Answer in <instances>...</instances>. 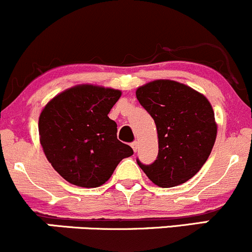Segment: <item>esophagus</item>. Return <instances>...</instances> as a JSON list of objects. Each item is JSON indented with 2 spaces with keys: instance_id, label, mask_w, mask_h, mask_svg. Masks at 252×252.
Wrapping results in <instances>:
<instances>
[{
  "instance_id": "obj_1",
  "label": "esophagus",
  "mask_w": 252,
  "mask_h": 252,
  "mask_svg": "<svg viewBox=\"0 0 252 252\" xmlns=\"http://www.w3.org/2000/svg\"><path fill=\"white\" fill-rule=\"evenodd\" d=\"M131 147H133L134 152H136L137 148H139V142H137V141H134L133 144H131Z\"/></svg>"
}]
</instances>
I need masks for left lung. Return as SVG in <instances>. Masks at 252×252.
<instances>
[{"label":"left lung","instance_id":"8db88e82","mask_svg":"<svg viewBox=\"0 0 252 252\" xmlns=\"http://www.w3.org/2000/svg\"><path fill=\"white\" fill-rule=\"evenodd\" d=\"M136 97L155 121L158 157L137 160L146 176L163 189L192 179L210 156L217 135L213 106L202 93L171 79H156L136 89Z\"/></svg>","mask_w":252,"mask_h":252}]
</instances>
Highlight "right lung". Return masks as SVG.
I'll list each match as a JSON object with an SVG mask.
<instances>
[{
    "mask_svg": "<svg viewBox=\"0 0 252 252\" xmlns=\"http://www.w3.org/2000/svg\"><path fill=\"white\" fill-rule=\"evenodd\" d=\"M118 89L77 84L55 95L38 118L39 142L47 159L75 186L104 185L133 148L117 139V124L108 118Z\"/></svg>",
    "mask_w": 252,
    "mask_h": 252,
    "instance_id": "obj_1",
    "label": "right lung"
}]
</instances>
